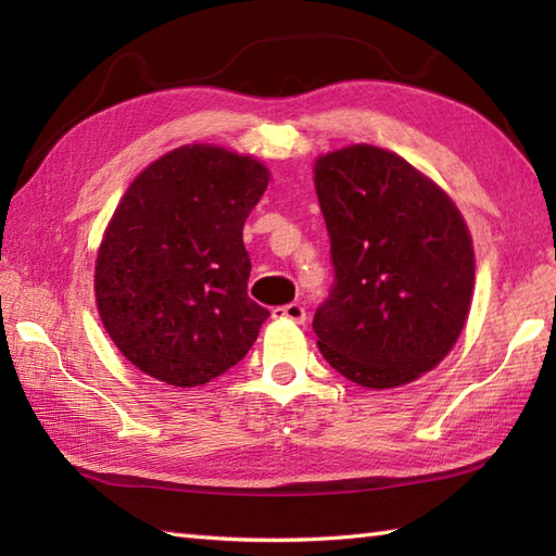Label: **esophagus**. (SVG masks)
Here are the masks:
<instances>
[{
	"label": "esophagus",
	"mask_w": 556,
	"mask_h": 556,
	"mask_svg": "<svg viewBox=\"0 0 556 556\" xmlns=\"http://www.w3.org/2000/svg\"><path fill=\"white\" fill-rule=\"evenodd\" d=\"M271 317H277V320H291V323H303L305 320V308L301 303H289V305H277L275 311H271Z\"/></svg>",
	"instance_id": "obj_1"
}]
</instances>
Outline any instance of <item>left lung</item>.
I'll return each mask as SVG.
<instances>
[{
	"mask_svg": "<svg viewBox=\"0 0 556 556\" xmlns=\"http://www.w3.org/2000/svg\"><path fill=\"white\" fill-rule=\"evenodd\" d=\"M315 191L334 265L313 317L320 353L368 389L418 380L468 317L476 255L464 217L428 176L375 146L323 155Z\"/></svg>",
	"mask_w": 556,
	"mask_h": 556,
	"instance_id": "1",
	"label": "left lung"
}]
</instances>
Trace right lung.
<instances>
[{"label":"right lung","mask_w":556,"mask_h":556,"mask_svg":"<svg viewBox=\"0 0 556 556\" xmlns=\"http://www.w3.org/2000/svg\"><path fill=\"white\" fill-rule=\"evenodd\" d=\"M267 184L253 157L184 146L128 186L98 251L96 299L138 370L195 387L251 351L269 313L248 299L243 224Z\"/></svg>","instance_id":"1"}]
</instances>
